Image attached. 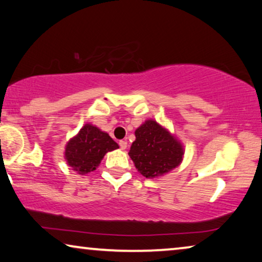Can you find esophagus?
I'll use <instances>...</instances> for the list:
<instances>
[{"mask_svg":"<svg viewBox=\"0 0 262 262\" xmlns=\"http://www.w3.org/2000/svg\"><path fill=\"white\" fill-rule=\"evenodd\" d=\"M119 146H120V148H122V150H125V148L127 147V142H125V140H120Z\"/></svg>","mask_w":262,"mask_h":262,"instance_id":"1","label":"esophagus"}]
</instances>
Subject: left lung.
<instances>
[{"mask_svg":"<svg viewBox=\"0 0 262 262\" xmlns=\"http://www.w3.org/2000/svg\"><path fill=\"white\" fill-rule=\"evenodd\" d=\"M135 136L128 156L145 178L163 177L182 164L184 145L156 120H145L135 131Z\"/></svg>","mask_w":262,"mask_h":262,"instance_id":"obj_1","label":"left lung"}]
</instances>
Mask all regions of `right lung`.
I'll use <instances>...</instances> for the list:
<instances>
[{"label": "right lung", "instance_id": "right-lung-1", "mask_svg": "<svg viewBox=\"0 0 262 262\" xmlns=\"http://www.w3.org/2000/svg\"><path fill=\"white\" fill-rule=\"evenodd\" d=\"M119 148L106 132L92 124H85L66 145L64 158L78 174H88L99 166L107 152Z\"/></svg>", "mask_w": 262, "mask_h": 262}]
</instances>
